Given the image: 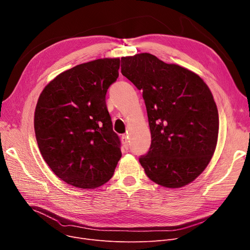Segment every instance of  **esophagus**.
I'll list each match as a JSON object with an SVG mask.
<instances>
[{"label": "esophagus", "mask_w": 250, "mask_h": 250, "mask_svg": "<svg viewBox=\"0 0 250 250\" xmlns=\"http://www.w3.org/2000/svg\"><path fill=\"white\" fill-rule=\"evenodd\" d=\"M122 141H123V144L125 149H128V146H129V141L127 140V136L126 135H123L122 136Z\"/></svg>", "instance_id": "esophagus-1"}]
</instances>
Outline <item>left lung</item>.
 I'll return each instance as SVG.
<instances>
[{
    "label": "left lung",
    "instance_id": "obj_1",
    "mask_svg": "<svg viewBox=\"0 0 250 250\" xmlns=\"http://www.w3.org/2000/svg\"><path fill=\"white\" fill-rule=\"evenodd\" d=\"M122 62V74L143 90L147 108L152 141L141 165L157 185H188L206 169L217 146L219 114L211 90L199 75L147 52Z\"/></svg>",
    "mask_w": 250,
    "mask_h": 250
}]
</instances>
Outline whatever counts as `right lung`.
Instances as JSON below:
<instances>
[{
  "label": "right lung",
  "instance_id": "right-lung-1",
  "mask_svg": "<svg viewBox=\"0 0 250 250\" xmlns=\"http://www.w3.org/2000/svg\"><path fill=\"white\" fill-rule=\"evenodd\" d=\"M120 59H99L64 71L38 98L34 130L54 173L70 186L95 188L107 182L122 157L105 96L116 81Z\"/></svg>",
  "mask_w": 250,
  "mask_h": 250
}]
</instances>
